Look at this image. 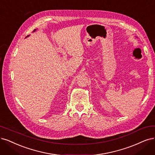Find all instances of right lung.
<instances>
[{
	"instance_id": "right-lung-1",
	"label": "right lung",
	"mask_w": 155,
	"mask_h": 155,
	"mask_svg": "<svg viewBox=\"0 0 155 155\" xmlns=\"http://www.w3.org/2000/svg\"><path fill=\"white\" fill-rule=\"evenodd\" d=\"M36 31V29H35V30H34V31Z\"/></svg>"
}]
</instances>
